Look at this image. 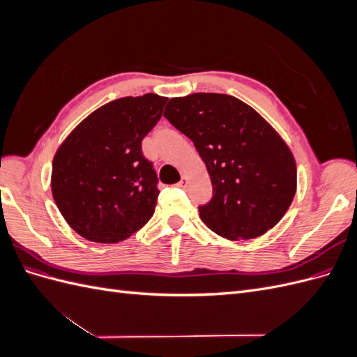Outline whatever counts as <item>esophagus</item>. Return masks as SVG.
<instances>
[{
    "label": "esophagus",
    "instance_id": "obj_1",
    "mask_svg": "<svg viewBox=\"0 0 357 357\" xmlns=\"http://www.w3.org/2000/svg\"><path fill=\"white\" fill-rule=\"evenodd\" d=\"M177 188H180V189H186V188H188V178H186V177H183V178L177 183Z\"/></svg>",
    "mask_w": 357,
    "mask_h": 357
}]
</instances>
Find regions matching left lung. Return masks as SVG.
Instances as JSON below:
<instances>
[{
    "mask_svg": "<svg viewBox=\"0 0 357 357\" xmlns=\"http://www.w3.org/2000/svg\"><path fill=\"white\" fill-rule=\"evenodd\" d=\"M167 121L192 139L213 185L201 220L228 240H250L282 220L296 192L294 155L250 105L225 93L171 98Z\"/></svg>",
    "mask_w": 357,
    "mask_h": 357,
    "instance_id": "obj_1",
    "label": "left lung"
}]
</instances>
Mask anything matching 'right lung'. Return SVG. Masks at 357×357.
Returning <instances> with one entry per match:
<instances>
[{"label": "right lung", "mask_w": 357, "mask_h": 357, "mask_svg": "<svg viewBox=\"0 0 357 357\" xmlns=\"http://www.w3.org/2000/svg\"><path fill=\"white\" fill-rule=\"evenodd\" d=\"M168 98L125 96L100 107L61 144L52 164V193L61 214L83 238L119 243L152 219L159 195L143 138Z\"/></svg>", "instance_id": "right-lung-1"}]
</instances>
